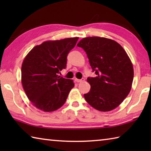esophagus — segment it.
Wrapping results in <instances>:
<instances>
[{"label": "esophagus", "mask_w": 151, "mask_h": 151, "mask_svg": "<svg viewBox=\"0 0 151 151\" xmlns=\"http://www.w3.org/2000/svg\"><path fill=\"white\" fill-rule=\"evenodd\" d=\"M85 81V78H82L81 79H78V78H75V81L76 83H81V82H83Z\"/></svg>", "instance_id": "1"}]
</instances>
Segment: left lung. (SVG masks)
<instances>
[{
	"mask_svg": "<svg viewBox=\"0 0 151 151\" xmlns=\"http://www.w3.org/2000/svg\"><path fill=\"white\" fill-rule=\"evenodd\" d=\"M85 51L95 77H88L91 90L86 101L98 111L107 112L121 104L131 91L132 64L118 42L104 37H86L77 44Z\"/></svg>",
	"mask_w": 151,
	"mask_h": 151,
	"instance_id": "1",
	"label": "left lung"
}]
</instances>
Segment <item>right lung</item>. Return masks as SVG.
<instances>
[{"label":"right lung","instance_id":"1","mask_svg":"<svg viewBox=\"0 0 151 151\" xmlns=\"http://www.w3.org/2000/svg\"><path fill=\"white\" fill-rule=\"evenodd\" d=\"M78 37L48 40L28 53L21 67V81L28 99L45 112L60 108L75 84L58 75L66 67L67 55Z\"/></svg>","mask_w":151,"mask_h":151}]
</instances>
